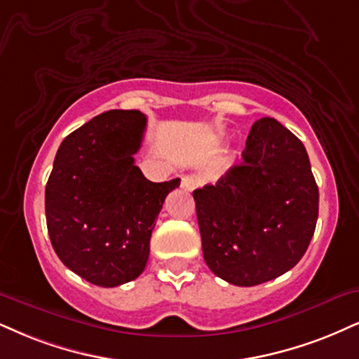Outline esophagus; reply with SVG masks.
<instances>
[{"label":"esophagus","instance_id":"esophagus-1","mask_svg":"<svg viewBox=\"0 0 359 359\" xmlns=\"http://www.w3.org/2000/svg\"><path fill=\"white\" fill-rule=\"evenodd\" d=\"M198 187V180L194 178V176H183L181 178V188L184 189V191H193L194 188Z\"/></svg>","mask_w":359,"mask_h":359}]
</instances>
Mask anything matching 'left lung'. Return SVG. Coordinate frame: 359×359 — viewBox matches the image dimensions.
Wrapping results in <instances>:
<instances>
[{
  "label": "left lung",
  "mask_w": 359,
  "mask_h": 359,
  "mask_svg": "<svg viewBox=\"0 0 359 359\" xmlns=\"http://www.w3.org/2000/svg\"><path fill=\"white\" fill-rule=\"evenodd\" d=\"M193 198L208 268L236 286L290 271L316 228L320 194L308 153L274 118L258 119L243 163Z\"/></svg>",
  "instance_id": "obj_1"
}]
</instances>
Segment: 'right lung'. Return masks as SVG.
Wrapping results in <instances>:
<instances>
[{
  "label": "right lung",
  "mask_w": 359,
  "mask_h": 359,
  "mask_svg": "<svg viewBox=\"0 0 359 359\" xmlns=\"http://www.w3.org/2000/svg\"><path fill=\"white\" fill-rule=\"evenodd\" d=\"M146 130L138 109H111L68 135L44 193L51 245L66 268L96 286L136 280L168 193L180 178L146 180L135 165Z\"/></svg>",
  "instance_id": "right-lung-1"
}]
</instances>
